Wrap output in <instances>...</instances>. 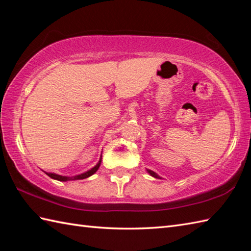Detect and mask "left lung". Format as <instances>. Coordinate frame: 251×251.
Here are the masks:
<instances>
[{"mask_svg": "<svg viewBox=\"0 0 251 251\" xmlns=\"http://www.w3.org/2000/svg\"><path fill=\"white\" fill-rule=\"evenodd\" d=\"M147 172L150 174L152 177H154V178H157V179H161V177H159V176L156 174V173H154V172H152V170H150V169H147Z\"/></svg>", "mask_w": 251, "mask_h": 251, "instance_id": "obj_1", "label": "left lung"}]
</instances>
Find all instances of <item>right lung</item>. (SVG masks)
I'll list each match as a JSON object with an SVG mask.
<instances>
[{
    "label": "right lung",
    "instance_id": "add662e5",
    "mask_svg": "<svg viewBox=\"0 0 251 251\" xmlns=\"http://www.w3.org/2000/svg\"><path fill=\"white\" fill-rule=\"evenodd\" d=\"M101 156H100V159L99 162L97 163V165L96 166H94L92 169L87 170V172H85L83 174H79V175H76V176H72V177H68V176H61V175H57V174H54V173H46L44 172L49 177H50L51 179H55V180H58V181H71V180H82V179H86L88 177H90V176L94 175L96 172H97L100 164H101Z\"/></svg>",
    "mask_w": 251,
    "mask_h": 251
}]
</instances>
